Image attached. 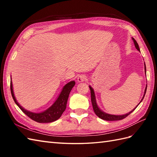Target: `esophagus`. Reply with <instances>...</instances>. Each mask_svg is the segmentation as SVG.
<instances>
[{
	"instance_id": "obj_1",
	"label": "esophagus",
	"mask_w": 157,
	"mask_h": 157,
	"mask_svg": "<svg viewBox=\"0 0 157 157\" xmlns=\"http://www.w3.org/2000/svg\"><path fill=\"white\" fill-rule=\"evenodd\" d=\"M86 80V76L85 75H79L78 77V82H83Z\"/></svg>"
}]
</instances>
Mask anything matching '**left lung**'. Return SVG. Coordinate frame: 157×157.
<instances>
[{
    "mask_svg": "<svg viewBox=\"0 0 157 157\" xmlns=\"http://www.w3.org/2000/svg\"><path fill=\"white\" fill-rule=\"evenodd\" d=\"M133 40V42L134 43V45H135V47L138 50V51L140 52V48H139V46L138 44L137 43V42L136 41V40L132 38ZM144 70H145V74H146V65H145V63H144ZM89 88L90 89V93H91V102H92V106H93V110H94V111L95 113V114L97 115L98 117H100L101 119H103V120H105V121H118V120H121L125 118L127 116H128L129 114H131V113L134 111V110L137 108V106L140 104V102L143 101V99L144 98V96L146 94V89H147V84H146V88L144 90V95H143L142 100L138 103V105L136 106V107L132 109L131 111H129V113H126V114L124 115H111V114H109V113H106L105 112H104L103 111L100 109L98 107V106L97 105V102H96V96H95V93H94V89H93L90 86H89Z\"/></svg>",
    "mask_w": 157,
    "mask_h": 157,
    "instance_id": "obj_1",
    "label": "left lung"
}]
</instances>
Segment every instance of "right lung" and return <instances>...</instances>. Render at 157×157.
I'll return each mask as SVG.
<instances>
[{"label":"right lung","instance_id":"obj_1","mask_svg":"<svg viewBox=\"0 0 157 157\" xmlns=\"http://www.w3.org/2000/svg\"><path fill=\"white\" fill-rule=\"evenodd\" d=\"M75 81H71L68 82L67 84H65L63 86L61 92H60L59 96L56 99V101L54 102V103H53L49 108L40 113H34L28 111V110L25 109L19 104V102L15 98L14 92H13L11 78V92L12 97L13 100H14L15 104L17 105L19 109H21L26 115L28 116L29 118L38 123H51L59 119L61 117L63 113L65 111L70 92H71V89L73 88V86H75Z\"/></svg>","mask_w":157,"mask_h":157}]
</instances>
